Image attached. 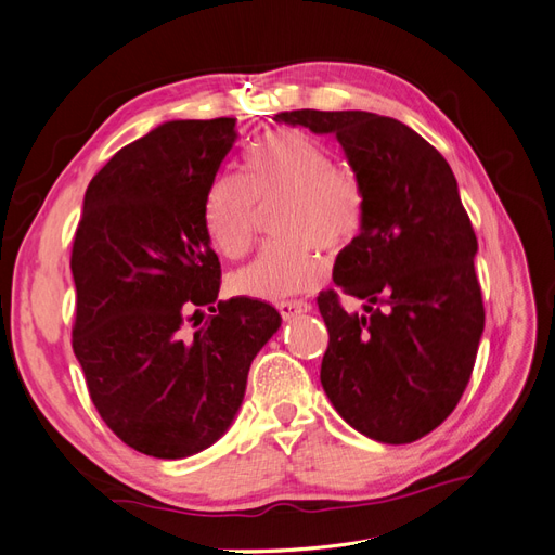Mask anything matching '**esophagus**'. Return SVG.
Returning a JSON list of instances; mask_svg holds the SVG:
<instances>
[{"label":"esophagus","instance_id":"obj_1","mask_svg":"<svg viewBox=\"0 0 555 555\" xmlns=\"http://www.w3.org/2000/svg\"><path fill=\"white\" fill-rule=\"evenodd\" d=\"M312 306L308 304V300H282V304H278V312L284 317V319H292L296 314H304V312H310Z\"/></svg>","mask_w":555,"mask_h":555}]
</instances>
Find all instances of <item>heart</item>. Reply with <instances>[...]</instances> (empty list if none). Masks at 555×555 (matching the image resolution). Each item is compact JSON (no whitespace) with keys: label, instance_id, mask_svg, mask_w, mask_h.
I'll list each match as a JSON object with an SVG mask.
<instances>
[{"label":"heart","instance_id":"heart-1","mask_svg":"<svg viewBox=\"0 0 555 555\" xmlns=\"http://www.w3.org/2000/svg\"><path fill=\"white\" fill-rule=\"evenodd\" d=\"M245 176L224 171L210 182L206 229L222 255L238 259L255 238L259 204L282 198L273 229L282 238L266 243L238 268L231 287L249 298L280 300L312 289L324 275L326 251H343L363 229L365 198L354 176L296 129H275L247 153Z\"/></svg>","mask_w":555,"mask_h":555}]
</instances>
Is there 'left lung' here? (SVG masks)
Returning <instances> with one entry per match:
<instances>
[{
  "instance_id": "8db88e82",
  "label": "left lung",
  "mask_w": 555,
  "mask_h": 555,
  "mask_svg": "<svg viewBox=\"0 0 555 555\" xmlns=\"http://www.w3.org/2000/svg\"><path fill=\"white\" fill-rule=\"evenodd\" d=\"M278 122L335 133L365 198L363 229L317 304L328 328L322 386L345 422L408 444L459 405L483 331L477 236L447 159L414 129L365 111H284Z\"/></svg>"
}]
</instances>
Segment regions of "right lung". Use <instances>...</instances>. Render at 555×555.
<instances>
[{
    "instance_id": "obj_1",
    "label": "right lung",
    "mask_w": 555,
    "mask_h": 555,
    "mask_svg": "<svg viewBox=\"0 0 555 555\" xmlns=\"http://www.w3.org/2000/svg\"><path fill=\"white\" fill-rule=\"evenodd\" d=\"M236 117L173 120L125 145L86 192L74 236V354L104 424L155 459L208 449L236 416L273 306L218 300L206 196ZM208 307L212 315H204Z\"/></svg>"
}]
</instances>
